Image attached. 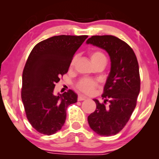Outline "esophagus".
Listing matches in <instances>:
<instances>
[{
    "label": "esophagus",
    "instance_id": "obj_1",
    "mask_svg": "<svg viewBox=\"0 0 159 159\" xmlns=\"http://www.w3.org/2000/svg\"><path fill=\"white\" fill-rule=\"evenodd\" d=\"M87 97L85 96H82V95H79V96H78V101H83V100H85L87 99Z\"/></svg>",
    "mask_w": 159,
    "mask_h": 159
}]
</instances>
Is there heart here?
Segmentation results:
<instances>
[{
	"label": "heart",
	"instance_id": "b5f03b06",
	"mask_svg": "<svg viewBox=\"0 0 159 159\" xmlns=\"http://www.w3.org/2000/svg\"><path fill=\"white\" fill-rule=\"evenodd\" d=\"M90 59L93 64L98 61H101V60L106 61V57H105V54L102 52H99V51H95V52H91ZM75 62V57H74L72 60L70 65L73 66ZM97 81L90 79V78H84L80 79L77 82V84H76V88L80 91H81V92L84 93H92L95 90L96 87H97Z\"/></svg>",
	"mask_w": 159,
	"mask_h": 159
}]
</instances>
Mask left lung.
<instances>
[{
  "mask_svg": "<svg viewBox=\"0 0 159 159\" xmlns=\"http://www.w3.org/2000/svg\"><path fill=\"white\" fill-rule=\"evenodd\" d=\"M87 43L106 51L111 62L102 95L105 101L100 103L93 99L96 109L87 117L88 123L99 135H115L126 125L136 107L140 89L138 60L132 48L116 36H93Z\"/></svg>",
  "mask_w": 159,
  "mask_h": 159,
  "instance_id": "1",
  "label": "left lung"
}]
</instances>
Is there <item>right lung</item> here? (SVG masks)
<instances>
[{
  "mask_svg": "<svg viewBox=\"0 0 159 159\" xmlns=\"http://www.w3.org/2000/svg\"><path fill=\"white\" fill-rule=\"evenodd\" d=\"M87 37L52 36L36 44L27 58L22 73L21 100L29 123L41 134L51 135L61 130L67 107L77 102V94L72 90L54 96V89Z\"/></svg>",
  "mask_w": 159,
  "mask_h": 159,
  "instance_id": "add662e5",
  "label": "right lung"
}]
</instances>
